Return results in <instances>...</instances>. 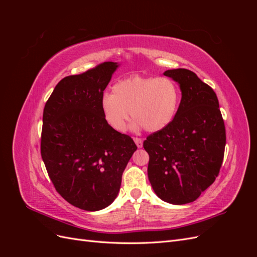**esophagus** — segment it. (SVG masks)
Returning <instances> with one entry per match:
<instances>
[{
  "instance_id": "1",
  "label": "esophagus",
  "mask_w": 257,
  "mask_h": 257,
  "mask_svg": "<svg viewBox=\"0 0 257 257\" xmlns=\"http://www.w3.org/2000/svg\"><path fill=\"white\" fill-rule=\"evenodd\" d=\"M134 142L136 144V146L138 148H142L143 147V139L142 138H138V137H134Z\"/></svg>"
}]
</instances>
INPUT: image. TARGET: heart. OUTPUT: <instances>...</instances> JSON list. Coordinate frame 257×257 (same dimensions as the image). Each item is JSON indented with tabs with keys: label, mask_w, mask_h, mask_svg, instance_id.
<instances>
[{
	"label": "heart",
	"mask_w": 257,
	"mask_h": 257,
	"mask_svg": "<svg viewBox=\"0 0 257 257\" xmlns=\"http://www.w3.org/2000/svg\"><path fill=\"white\" fill-rule=\"evenodd\" d=\"M112 92L100 98V111L108 125L121 133L127 127L130 114L136 119L134 128L164 130L175 119L180 104V90L168 77L133 75L116 81Z\"/></svg>",
	"instance_id": "obj_1"
}]
</instances>
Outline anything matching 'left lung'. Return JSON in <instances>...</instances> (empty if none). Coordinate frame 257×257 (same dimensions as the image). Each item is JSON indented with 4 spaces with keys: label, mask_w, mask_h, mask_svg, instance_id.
I'll return each mask as SVG.
<instances>
[{
    "label": "left lung",
    "mask_w": 257,
    "mask_h": 257,
    "mask_svg": "<svg viewBox=\"0 0 257 257\" xmlns=\"http://www.w3.org/2000/svg\"><path fill=\"white\" fill-rule=\"evenodd\" d=\"M180 85L181 102L175 119L144 142L149 154L148 178L166 203L196 200L220 173L226 133L215 92L185 68L164 73Z\"/></svg>",
    "instance_id": "obj_1"
}]
</instances>
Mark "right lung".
<instances>
[{
  "instance_id": "obj_1",
  "label": "right lung",
  "mask_w": 257,
  "mask_h": 257,
  "mask_svg": "<svg viewBox=\"0 0 257 257\" xmlns=\"http://www.w3.org/2000/svg\"><path fill=\"white\" fill-rule=\"evenodd\" d=\"M118 63L104 62L54 88L44 108L41 153L54 188L87 211L109 206L137 146L106 123L100 98Z\"/></svg>"
}]
</instances>
